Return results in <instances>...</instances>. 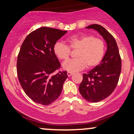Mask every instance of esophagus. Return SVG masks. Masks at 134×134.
Segmentation results:
<instances>
[{
    "label": "esophagus",
    "instance_id": "esophagus-1",
    "mask_svg": "<svg viewBox=\"0 0 134 134\" xmlns=\"http://www.w3.org/2000/svg\"><path fill=\"white\" fill-rule=\"evenodd\" d=\"M72 75H73V72H67V76L69 77L71 76Z\"/></svg>",
    "mask_w": 134,
    "mask_h": 134
}]
</instances>
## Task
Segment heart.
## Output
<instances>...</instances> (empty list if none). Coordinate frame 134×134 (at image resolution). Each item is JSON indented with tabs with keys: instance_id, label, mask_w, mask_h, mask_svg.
<instances>
[{
	"instance_id": "obj_1",
	"label": "heart",
	"mask_w": 134,
	"mask_h": 134,
	"mask_svg": "<svg viewBox=\"0 0 134 134\" xmlns=\"http://www.w3.org/2000/svg\"><path fill=\"white\" fill-rule=\"evenodd\" d=\"M68 45L57 41L53 46L55 55L60 60L68 59L71 50H77L76 58L63 63L62 67L69 72H76L86 67L91 69L96 67L103 58L105 43L102 39L91 35L72 36L67 40Z\"/></svg>"
}]
</instances>
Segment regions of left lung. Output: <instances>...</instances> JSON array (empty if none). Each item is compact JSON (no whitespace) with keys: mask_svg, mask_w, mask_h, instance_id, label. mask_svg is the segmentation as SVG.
<instances>
[{"mask_svg":"<svg viewBox=\"0 0 134 134\" xmlns=\"http://www.w3.org/2000/svg\"><path fill=\"white\" fill-rule=\"evenodd\" d=\"M86 28L98 31L107 44V50L99 65L83 74L79 92L86 100L96 103L107 98L117 86L121 73V60L114 37L99 24H94Z\"/></svg>","mask_w":134,"mask_h":134,"instance_id":"8db88e82","label":"left lung"}]
</instances>
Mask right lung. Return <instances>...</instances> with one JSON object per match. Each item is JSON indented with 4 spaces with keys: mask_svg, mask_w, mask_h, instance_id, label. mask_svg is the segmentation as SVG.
<instances>
[{
    "mask_svg": "<svg viewBox=\"0 0 134 134\" xmlns=\"http://www.w3.org/2000/svg\"><path fill=\"white\" fill-rule=\"evenodd\" d=\"M67 31L41 27L25 38L17 59V74L21 87L30 99L48 105L60 95L67 71H58L60 63L53 46Z\"/></svg>",
    "mask_w": 134,
    "mask_h": 134,
    "instance_id": "obj_1",
    "label": "right lung"
}]
</instances>
